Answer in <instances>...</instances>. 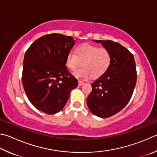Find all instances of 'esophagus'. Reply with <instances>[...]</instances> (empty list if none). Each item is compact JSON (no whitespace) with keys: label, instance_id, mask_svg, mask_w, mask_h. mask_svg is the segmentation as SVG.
<instances>
[{"label":"esophagus","instance_id":"1","mask_svg":"<svg viewBox=\"0 0 157 157\" xmlns=\"http://www.w3.org/2000/svg\"><path fill=\"white\" fill-rule=\"evenodd\" d=\"M84 83L83 82H81V81H79V82H78V85L79 86H82V85H83Z\"/></svg>","mask_w":157,"mask_h":157}]
</instances>
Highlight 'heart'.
I'll return each mask as SVG.
<instances>
[{
    "mask_svg": "<svg viewBox=\"0 0 157 157\" xmlns=\"http://www.w3.org/2000/svg\"><path fill=\"white\" fill-rule=\"evenodd\" d=\"M75 53H68L67 66L72 71L78 69L81 64L83 66L74 72L77 78L86 79L90 76L98 78L106 73L110 66V53L105 48L85 44L77 48Z\"/></svg>",
    "mask_w": 157,
    "mask_h": 157,
    "instance_id": "b5f03b06",
    "label": "heart"
}]
</instances>
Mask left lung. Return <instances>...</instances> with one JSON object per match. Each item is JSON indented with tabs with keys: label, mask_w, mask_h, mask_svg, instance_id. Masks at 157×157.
<instances>
[{
	"label": "left lung",
	"mask_w": 157,
	"mask_h": 157,
	"mask_svg": "<svg viewBox=\"0 0 157 157\" xmlns=\"http://www.w3.org/2000/svg\"><path fill=\"white\" fill-rule=\"evenodd\" d=\"M101 42L110 51L111 63L103 75L93 82V90L87 98L90 112L101 118L115 115L130 100L136 82L135 61L126 47L112 40H95Z\"/></svg>",
	"instance_id": "8db88e82"
}]
</instances>
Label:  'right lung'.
I'll return each mask as SVG.
<instances>
[{"mask_svg": "<svg viewBox=\"0 0 157 157\" xmlns=\"http://www.w3.org/2000/svg\"><path fill=\"white\" fill-rule=\"evenodd\" d=\"M74 45L72 36L47 34L34 41L25 54L22 85L31 103L42 112H59L78 86V79L66 66Z\"/></svg>", "mask_w": 157, "mask_h": 157, "instance_id": "add662e5", "label": "right lung"}]
</instances>
